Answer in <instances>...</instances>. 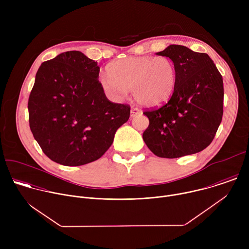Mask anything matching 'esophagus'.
Listing matches in <instances>:
<instances>
[{
	"mask_svg": "<svg viewBox=\"0 0 249 249\" xmlns=\"http://www.w3.org/2000/svg\"><path fill=\"white\" fill-rule=\"evenodd\" d=\"M139 113H140V110L138 108H136V107L131 108V117H134V116L138 115Z\"/></svg>",
	"mask_w": 249,
	"mask_h": 249,
	"instance_id": "esophagus-1",
	"label": "esophagus"
}]
</instances>
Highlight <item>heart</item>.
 Wrapping results in <instances>:
<instances>
[{"label":"heart","instance_id":"b5f03b06","mask_svg":"<svg viewBox=\"0 0 249 249\" xmlns=\"http://www.w3.org/2000/svg\"><path fill=\"white\" fill-rule=\"evenodd\" d=\"M109 77H100L103 90L121 97L127 90L137 102L154 107L167 101L173 93L176 69L171 59L160 56L130 57L112 62L108 68Z\"/></svg>","mask_w":249,"mask_h":249}]
</instances>
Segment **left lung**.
<instances>
[{
  "label": "left lung",
  "mask_w": 249,
  "mask_h": 249,
  "mask_svg": "<svg viewBox=\"0 0 249 249\" xmlns=\"http://www.w3.org/2000/svg\"><path fill=\"white\" fill-rule=\"evenodd\" d=\"M157 54L173 61L176 82L166 103L143 112L150 121L143 139L160 158L199 153L212 143L222 122V75L208 54L182 45H169Z\"/></svg>",
  "instance_id": "left-lung-1"
}]
</instances>
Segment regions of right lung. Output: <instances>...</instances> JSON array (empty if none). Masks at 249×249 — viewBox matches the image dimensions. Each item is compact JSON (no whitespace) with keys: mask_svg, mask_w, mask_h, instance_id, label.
<instances>
[{"mask_svg":"<svg viewBox=\"0 0 249 249\" xmlns=\"http://www.w3.org/2000/svg\"><path fill=\"white\" fill-rule=\"evenodd\" d=\"M97 62L68 51L39 67L28 98L29 127L53 161L78 166L101 158L117 129L128 121L130 105L106 97Z\"/></svg>","mask_w":249,"mask_h":249,"instance_id":"obj_1","label":"right lung"}]
</instances>
